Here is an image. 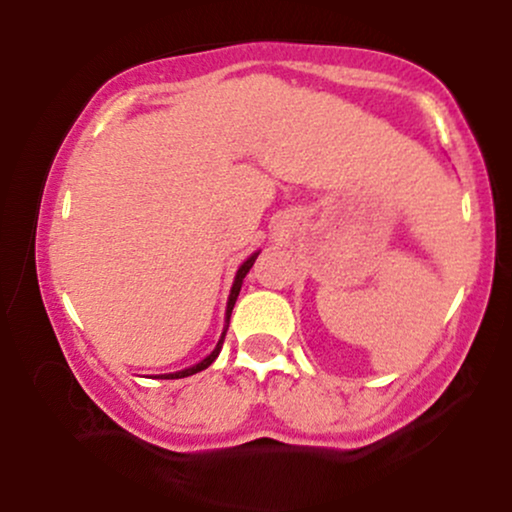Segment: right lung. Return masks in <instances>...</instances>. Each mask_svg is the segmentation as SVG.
Masks as SVG:
<instances>
[{
  "label": "right lung",
  "instance_id": "obj_1",
  "mask_svg": "<svg viewBox=\"0 0 512 512\" xmlns=\"http://www.w3.org/2000/svg\"><path fill=\"white\" fill-rule=\"evenodd\" d=\"M257 255H260V252H252V255L248 257V260H245L243 264H240L238 267V272H236V279H233V286H231V296H228V303H226V327H223V332H221V339H219V344H216V349L211 351V354L204 358V361H199V363H195V366L192 368H185V370H178V373H166V375H158V378H163V380H178V378H187V375H195V373H199V370H204V368H209L211 363L216 361V356L221 354V346H223V339H226V330H228V322H231V313H233V305H236V301H238V293H240V286H243V279H245V274L250 272V267L252 264H255V260H257Z\"/></svg>",
  "mask_w": 512,
  "mask_h": 512
}]
</instances>
